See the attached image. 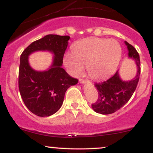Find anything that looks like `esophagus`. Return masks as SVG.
I'll return each instance as SVG.
<instances>
[{
	"label": "esophagus",
	"mask_w": 153,
	"mask_h": 153,
	"mask_svg": "<svg viewBox=\"0 0 153 153\" xmlns=\"http://www.w3.org/2000/svg\"><path fill=\"white\" fill-rule=\"evenodd\" d=\"M79 82H80V84H84L85 82V80H83V79H80V80H79Z\"/></svg>",
	"instance_id": "34e87169"
}]
</instances>
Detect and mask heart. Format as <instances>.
Instances as JSON below:
<instances>
[{
    "label": "heart",
    "instance_id": "b5f03b06",
    "mask_svg": "<svg viewBox=\"0 0 153 153\" xmlns=\"http://www.w3.org/2000/svg\"><path fill=\"white\" fill-rule=\"evenodd\" d=\"M122 58V47L117 40L97 37L76 42L72 53H66L63 63L68 72L78 77L86 65L88 74L96 80H104L115 73Z\"/></svg>",
    "mask_w": 153,
    "mask_h": 153
}]
</instances>
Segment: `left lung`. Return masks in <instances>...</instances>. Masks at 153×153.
<instances>
[{
  "label": "left lung",
  "instance_id": "left-lung-1",
  "mask_svg": "<svg viewBox=\"0 0 153 153\" xmlns=\"http://www.w3.org/2000/svg\"><path fill=\"white\" fill-rule=\"evenodd\" d=\"M124 44L127 47L128 58L135 62L136 75L131 80H124L118 71L114 76L106 81L95 84L99 92V99L92 104V108L96 113L101 114L114 113L128 102L137 85L140 75V56L134 47L126 41Z\"/></svg>",
  "mask_w": 153,
  "mask_h": 153
}]
</instances>
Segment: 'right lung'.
<instances>
[{
	"mask_svg": "<svg viewBox=\"0 0 153 153\" xmlns=\"http://www.w3.org/2000/svg\"><path fill=\"white\" fill-rule=\"evenodd\" d=\"M69 36L49 34L34 42L20 57L19 88L27 108L39 117H50L62 106L66 91L78 83L62 68V59ZM46 51L53 54L51 65L46 71L33 69L28 57L34 52Z\"/></svg>",
	"mask_w": 153,
	"mask_h": 153,
	"instance_id": "add662e5",
	"label": "right lung"
}]
</instances>
